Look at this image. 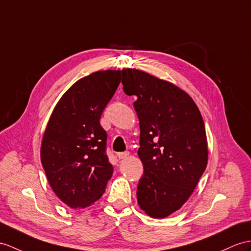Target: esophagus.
Segmentation results:
<instances>
[{
    "instance_id": "34e87169",
    "label": "esophagus",
    "mask_w": 251,
    "mask_h": 251,
    "mask_svg": "<svg viewBox=\"0 0 251 251\" xmlns=\"http://www.w3.org/2000/svg\"><path fill=\"white\" fill-rule=\"evenodd\" d=\"M130 155L129 151H126V152H119V153H117V156L119 160H124V158H126L127 156Z\"/></svg>"
}]
</instances>
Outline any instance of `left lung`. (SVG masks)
Returning <instances> with one entry per match:
<instances>
[{"instance_id": "8db88e82", "label": "left lung", "mask_w": 251, "mask_h": 251, "mask_svg": "<svg viewBox=\"0 0 251 251\" xmlns=\"http://www.w3.org/2000/svg\"><path fill=\"white\" fill-rule=\"evenodd\" d=\"M121 72L124 91L137 98L144 165L137 202L147 215L165 218L186 202L205 170L204 122L191 96L173 83L137 69Z\"/></svg>"}]
</instances>
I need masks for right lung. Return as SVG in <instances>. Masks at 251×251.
I'll return each mask as SVG.
<instances>
[{"label":"right lung","instance_id":"obj_1","mask_svg":"<svg viewBox=\"0 0 251 251\" xmlns=\"http://www.w3.org/2000/svg\"><path fill=\"white\" fill-rule=\"evenodd\" d=\"M120 70H103L76 81L57 102L42 136L40 158L49 184L71 209L99 200L112 178L100 118L120 84Z\"/></svg>","mask_w":251,"mask_h":251}]
</instances>
